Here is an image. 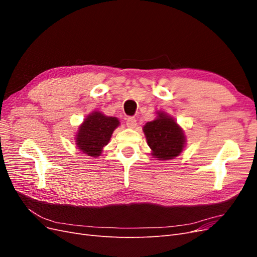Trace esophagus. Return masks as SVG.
<instances>
[{
  "label": "esophagus",
  "mask_w": 257,
  "mask_h": 257,
  "mask_svg": "<svg viewBox=\"0 0 257 257\" xmlns=\"http://www.w3.org/2000/svg\"><path fill=\"white\" fill-rule=\"evenodd\" d=\"M136 119L134 118V116H128V118L126 119V125L128 127H135L136 126Z\"/></svg>",
  "instance_id": "34e87169"
}]
</instances>
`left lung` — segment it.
Returning a JSON list of instances; mask_svg holds the SVG:
<instances>
[{
  "label": "left lung",
  "instance_id": "1",
  "mask_svg": "<svg viewBox=\"0 0 257 257\" xmlns=\"http://www.w3.org/2000/svg\"><path fill=\"white\" fill-rule=\"evenodd\" d=\"M144 132L154 158L170 160L182 152L185 143L183 131L165 113L162 112L158 119L148 122Z\"/></svg>",
  "mask_w": 257,
  "mask_h": 257
}]
</instances>
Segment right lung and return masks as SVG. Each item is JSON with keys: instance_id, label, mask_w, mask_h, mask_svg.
Instances as JSON below:
<instances>
[{"instance_id": "1", "label": "right lung", "mask_w": 257, "mask_h": 257, "mask_svg": "<svg viewBox=\"0 0 257 257\" xmlns=\"http://www.w3.org/2000/svg\"><path fill=\"white\" fill-rule=\"evenodd\" d=\"M119 120L106 116L98 111L91 113L79 127L76 143L79 150L90 157H98L103 148L109 143Z\"/></svg>"}]
</instances>
